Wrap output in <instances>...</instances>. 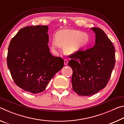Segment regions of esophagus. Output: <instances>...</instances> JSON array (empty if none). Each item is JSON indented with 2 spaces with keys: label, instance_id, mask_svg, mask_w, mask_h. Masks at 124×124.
Listing matches in <instances>:
<instances>
[{
  "label": "esophagus",
  "instance_id": "1",
  "mask_svg": "<svg viewBox=\"0 0 124 124\" xmlns=\"http://www.w3.org/2000/svg\"><path fill=\"white\" fill-rule=\"evenodd\" d=\"M68 60H67V59H64V65H67L68 64Z\"/></svg>",
  "mask_w": 124,
  "mask_h": 124
}]
</instances>
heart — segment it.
<instances>
[{
	"instance_id": "1",
	"label": "heart",
	"mask_w": 124,
	"mask_h": 124,
	"mask_svg": "<svg viewBox=\"0 0 124 124\" xmlns=\"http://www.w3.org/2000/svg\"><path fill=\"white\" fill-rule=\"evenodd\" d=\"M89 42V37L86 33L79 31L63 29L58 31L56 37L51 41V48L54 50L64 47L65 52L74 53L86 46Z\"/></svg>"
}]
</instances>
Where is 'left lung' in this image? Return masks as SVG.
I'll return each instance as SVG.
<instances>
[{
    "label": "left lung",
    "mask_w": 124,
    "mask_h": 124,
    "mask_svg": "<svg viewBox=\"0 0 124 124\" xmlns=\"http://www.w3.org/2000/svg\"><path fill=\"white\" fill-rule=\"evenodd\" d=\"M91 29L96 35L95 45L70 54L68 63L73 70V89L80 96H91L104 89L115 66V48L112 41L102 29Z\"/></svg>",
    "instance_id": "1"
}]
</instances>
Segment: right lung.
I'll list each match as a JSON object with an SVG mask.
<instances>
[{
	"instance_id": "right-lung-1",
	"label": "right lung",
	"mask_w": 124,
	"mask_h": 124,
	"mask_svg": "<svg viewBox=\"0 0 124 124\" xmlns=\"http://www.w3.org/2000/svg\"><path fill=\"white\" fill-rule=\"evenodd\" d=\"M47 26H32L18 31L8 47L7 65L15 83L25 91H44L64 66V61L50 52Z\"/></svg>"
}]
</instances>
